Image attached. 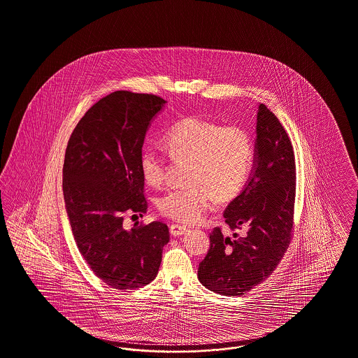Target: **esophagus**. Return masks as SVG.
<instances>
[{"mask_svg": "<svg viewBox=\"0 0 358 358\" xmlns=\"http://www.w3.org/2000/svg\"><path fill=\"white\" fill-rule=\"evenodd\" d=\"M187 231V228L185 225H180V224H172L171 225V234L173 237H178V236H182Z\"/></svg>", "mask_w": 358, "mask_h": 358, "instance_id": "1", "label": "esophagus"}]
</instances>
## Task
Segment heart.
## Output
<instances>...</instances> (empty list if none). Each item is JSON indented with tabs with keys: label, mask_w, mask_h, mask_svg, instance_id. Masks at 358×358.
Wrapping results in <instances>:
<instances>
[{
	"label": "heart",
	"mask_w": 358,
	"mask_h": 358,
	"mask_svg": "<svg viewBox=\"0 0 358 358\" xmlns=\"http://www.w3.org/2000/svg\"><path fill=\"white\" fill-rule=\"evenodd\" d=\"M162 143L173 162H187V185L166 192L157 201L161 215L180 222L200 221L213 197L218 202L234 200L252 172L255 145L241 127L186 117L173 124ZM140 169L145 184L158 187L165 182L168 161L156 150L145 149Z\"/></svg>",
	"instance_id": "obj_1"
}]
</instances>
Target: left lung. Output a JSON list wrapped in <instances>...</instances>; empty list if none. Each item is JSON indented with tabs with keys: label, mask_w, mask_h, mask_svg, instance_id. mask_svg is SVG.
I'll use <instances>...</instances> for the list:
<instances>
[{
	"label": "left lung",
	"mask_w": 358,
	"mask_h": 358,
	"mask_svg": "<svg viewBox=\"0 0 358 358\" xmlns=\"http://www.w3.org/2000/svg\"><path fill=\"white\" fill-rule=\"evenodd\" d=\"M294 201L293 145L278 118L259 103L253 169L241 194L224 212L234 234L224 236L220 227L210 233V248L199 266L201 284L234 297L264 282L293 238Z\"/></svg>",
	"instance_id": "left-lung-1"
}]
</instances>
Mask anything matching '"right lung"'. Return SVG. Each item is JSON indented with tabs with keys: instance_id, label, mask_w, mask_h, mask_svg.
<instances>
[{
	"instance_id": "right-lung-1",
	"label": "right lung",
	"mask_w": 358,
	"mask_h": 358,
	"mask_svg": "<svg viewBox=\"0 0 358 358\" xmlns=\"http://www.w3.org/2000/svg\"><path fill=\"white\" fill-rule=\"evenodd\" d=\"M166 101L117 90L78 121L64 161V199L77 248L99 278L118 290L148 285L157 275L168 225L155 221L124 228L127 215L143 217L140 158L152 118Z\"/></svg>"
}]
</instances>
